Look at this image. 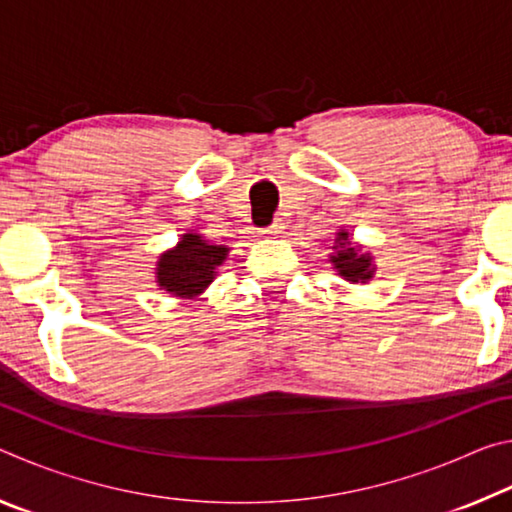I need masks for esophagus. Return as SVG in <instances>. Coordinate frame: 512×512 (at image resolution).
<instances>
[{
  "mask_svg": "<svg viewBox=\"0 0 512 512\" xmlns=\"http://www.w3.org/2000/svg\"><path fill=\"white\" fill-rule=\"evenodd\" d=\"M282 230H284V223H282V221H273L271 225H268V228L262 230V235H266V237H277Z\"/></svg>",
  "mask_w": 512,
  "mask_h": 512,
  "instance_id": "esophagus-1",
  "label": "esophagus"
}]
</instances>
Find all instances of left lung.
Returning a JSON list of instances; mask_svg holds the SVG:
<instances>
[{"mask_svg":"<svg viewBox=\"0 0 512 512\" xmlns=\"http://www.w3.org/2000/svg\"><path fill=\"white\" fill-rule=\"evenodd\" d=\"M334 266L339 268V275L350 282H366L372 277L370 257L359 255L357 250L350 246L348 232H339V246H336V255L332 257Z\"/></svg>","mask_w":512,"mask_h":512,"instance_id":"left-lung-1","label":"left lung"}]
</instances>
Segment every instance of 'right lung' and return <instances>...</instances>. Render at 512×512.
<instances>
[{"label":"right lung","mask_w":512,"mask_h":512,"mask_svg":"<svg viewBox=\"0 0 512 512\" xmlns=\"http://www.w3.org/2000/svg\"><path fill=\"white\" fill-rule=\"evenodd\" d=\"M228 248L205 244L201 235H185L180 244L164 253L158 262V282L173 296L189 298L201 293L214 280Z\"/></svg>","instance_id":"obj_1"}]
</instances>
